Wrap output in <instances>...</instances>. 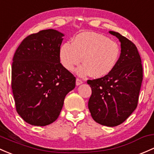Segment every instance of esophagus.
I'll use <instances>...</instances> for the list:
<instances>
[{"instance_id":"1","label":"esophagus","mask_w":154,"mask_h":154,"mask_svg":"<svg viewBox=\"0 0 154 154\" xmlns=\"http://www.w3.org/2000/svg\"><path fill=\"white\" fill-rule=\"evenodd\" d=\"M82 82H82V80H80V79H79V78L76 79V85H81Z\"/></svg>"}]
</instances>
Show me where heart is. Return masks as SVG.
<instances>
[{
  "instance_id": "b5f03b06",
  "label": "heart",
  "mask_w": 154,
  "mask_h": 154,
  "mask_svg": "<svg viewBox=\"0 0 154 154\" xmlns=\"http://www.w3.org/2000/svg\"><path fill=\"white\" fill-rule=\"evenodd\" d=\"M60 60L66 69L72 71L82 60L84 64L77 69L80 76L91 74L102 77L110 73L120 55L119 46L107 36L93 32L77 35L72 44L64 43L60 48Z\"/></svg>"
}]
</instances>
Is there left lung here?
Instances as JSON below:
<instances>
[{
  "label": "left lung",
  "mask_w": 154,
  "mask_h": 154,
  "mask_svg": "<svg viewBox=\"0 0 154 154\" xmlns=\"http://www.w3.org/2000/svg\"><path fill=\"white\" fill-rule=\"evenodd\" d=\"M109 33L121 42L120 58L110 73L87 82L92 90L88 109L93 119L103 126L112 127L124 122L137 106L143 66L132 42L117 32Z\"/></svg>",
  "instance_id": "obj_1"
}]
</instances>
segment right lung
Wrapping results in <instances>:
<instances>
[{
  "mask_svg": "<svg viewBox=\"0 0 154 154\" xmlns=\"http://www.w3.org/2000/svg\"><path fill=\"white\" fill-rule=\"evenodd\" d=\"M63 33L43 30L28 36L15 52L11 88L16 110L26 123L45 126L58 118L76 78L60 62Z\"/></svg>",
  "mask_w": 154,
  "mask_h": 154,
  "instance_id": "1",
  "label": "right lung"
}]
</instances>
